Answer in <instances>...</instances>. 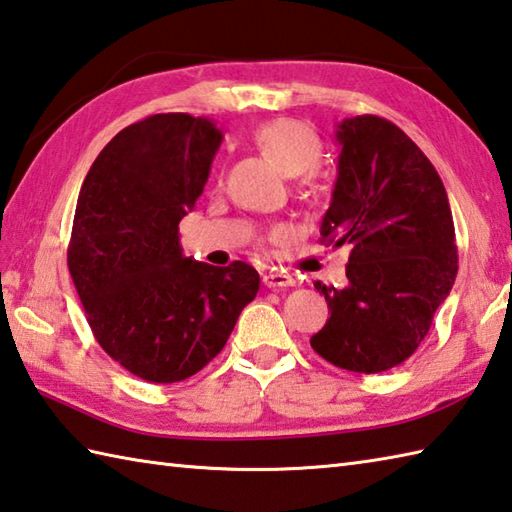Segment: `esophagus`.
Masks as SVG:
<instances>
[{"label": "esophagus", "mask_w": 512, "mask_h": 512, "mask_svg": "<svg viewBox=\"0 0 512 512\" xmlns=\"http://www.w3.org/2000/svg\"><path fill=\"white\" fill-rule=\"evenodd\" d=\"M262 282H264V286H268V288H288V286H295L293 275H288V273H273V270H270V273L264 275Z\"/></svg>", "instance_id": "1"}]
</instances>
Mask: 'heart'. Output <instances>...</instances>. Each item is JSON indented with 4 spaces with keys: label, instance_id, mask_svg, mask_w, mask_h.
<instances>
[{
    "label": "heart",
    "instance_id": "b5f03b06",
    "mask_svg": "<svg viewBox=\"0 0 512 512\" xmlns=\"http://www.w3.org/2000/svg\"><path fill=\"white\" fill-rule=\"evenodd\" d=\"M255 144L288 177L306 175L322 162V142L308 126L277 119L255 130Z\"/></svg>",
    "mask_w": 512,
    "mask_h": 512
}]
</instances>
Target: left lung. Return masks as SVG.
I'll use <instances>...</instances> for the list:
<instances>
[{"mask_svg": "<svg viewBox=\"0 0 512 512\" xmlns=\"http://www.w3.org/2000/svg\"><path fill=\"white\" fill-rule=\"evenodd\" d=\"M322 242L350 244L348 286L315 282L330 317L310 346L353 373H382L415 353L457 277L455 224L435 166L377 115L344 119Z\"/></svg>", "mask_w": 512, "mask_h": 512, "instance_id": "1", "label": "left lung"}]
</instances>
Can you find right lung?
I'll use <instances>...</instances> for the list:
<instances>
[{"mask_svg": "<svg viewBox=\"0 0 512 512\" xmlns=\"http://www.w3.org/2000/svg\"><path fill=\"white\" fill-rule=\"evenodd\" d=\"M222 139L206 117L150 115L110 139L79 190L70 277L99 346L146 382L199 373L259 290L253 266L195 262L179 244Z\"/></svg>", "mask_w": 512, "mask_h": 512, "instance_id": "add662e5", "label": "right lung"}]
</instances>
